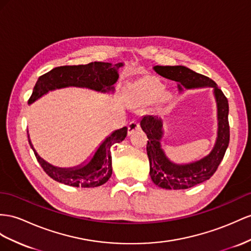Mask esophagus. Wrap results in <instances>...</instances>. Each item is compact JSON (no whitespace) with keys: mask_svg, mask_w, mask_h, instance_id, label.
<instances>
[{"mask_svg":"<svg viewBox=\"0 0 251 251\" xmlns=\"http://www.w3.org/2000/svg\"><path fill=\"white\" fill-rule=\"evenodd\" d=\"M140 128V124L138 121H131L129 124H128V134H131L134 130H137Z\"/></svg>","mask_w":251,"mask_h":251,"instance_id":"obj_1","label":"esophagus"}]
</instances>
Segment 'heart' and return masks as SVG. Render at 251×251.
<instances>
[{"instance_id":"heart-1","label":"heart","mask_w":251,"mask_h":251,"mask_svg":"<svg viewBox=\"0 0 251 251\" xmlns=\"http://www.w3.org/2000/svg\"><path fill=\"white\" fill-rule=\"evenodd\" d=\"M164 92V86L156 79H147L139 82L134 88V99L141 102L151 101L160 98Z\"/></svg>"}]
</instances>
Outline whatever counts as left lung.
I'll use <instances>...</instances> for the list:
<instances>
[{"instance_id":"obj_1","label":"left lung","mask_w":251,"mask_h":251,"mask_svg":"<svg viewBox=\"0 0 251 251\" xmlns=\"http://www.w3.org/2000/svg\"><path fill=\"white\" fill-rule=\"evenodd\" d=\"M155 72L177 82L180 91L185 89L213 88L217 107V138L209 155L195 162L178 164L172 162L162 149L163 124L157 115H144L140 122L146 133V151L150 160V175L152 182L165 190H185L208 180L216 172L229 145V105L222 90L209 77L198 74L183 66H155Z\"/></svg>"}]
</instances>
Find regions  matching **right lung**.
I'll list each match as a JSON object with an SVG mask.
<instances>
[{"label":"right lung","instance_id":"obj_1","mask_svg":"<svg viewBox=\"0 0 251 251\" xmlns=\"http://www.w3.org/2000/svg\"><path fill=\"white\" fill-rule=\"evenodd\" d=\"M123 66V62L112 64L110 62L94 61L80 66L55 68L38 78L28 104H33L50 91L68 87L87 88L101 93L113 92V85L119 79L118 70ZM126 136L127 127L114 130L102 141L89 161L74 168L66 169L52 165L38 155L27 131L28 143L43 171L54 180L76 188H95L108 181L112 174L111 146L122 142Z\"/></svg>","mask_w":251,"mask_h":251}]
</instances>
